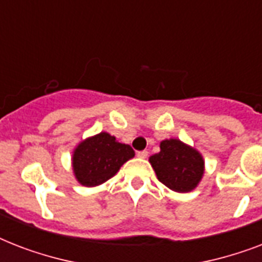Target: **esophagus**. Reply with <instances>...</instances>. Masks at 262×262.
Segmentation results:
<instances>
[{"label":"esophagus","mask_w":262,"mask_h":262,"mask_svg":"<svg viewBox=\"0 0 262 262\" xmlns=\"http://www.w3.org/2000/svg\"><path fill=\"white\" fill-rule=\"evenodd\" d=\"M137 156L141 158V159H145V158L148 156V151H139L137 152Z\"/></svg>","instance_id":"esophagus-1"}]
</instances>
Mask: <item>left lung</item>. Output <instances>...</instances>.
I'll return each mask as SVG.
<instances>
[{
    "instance_id": "obj_1",
    "label": "left lung",
    "mask_w": 262,
    "mask_h": 262,
    "mask_svg": "<svg viewBox=\"0 0 262 262\" xmlns=\"http://www.w3.org/2000/svg\"><path fill=\"white\" fill-rule=\"evenodd\" d=\"M149 163L160 182L178 193L195 189L204 174L201 154L178 139L163 140L160 152L149 158Z\"/></svg>"
}]
</instances>
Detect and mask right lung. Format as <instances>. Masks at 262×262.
Listing matches in <instances>:
<instances>
[{"label":"right lung","instance_id":"add662e5","mask_svg":"<svg viewBox=\"0 0 262 262\" xmlns=\"http://www.w3.org/2000/svg\"><path fill=\"white\" fill-rule=\"evenodd\" d=\"M133 156L135 151L130 145L118 143L114 136L102 132L83 140L75 148L72 167L79 183L94 187L114 177Z\"/></svg>","mask_w":262,"mask_h":262}]
</instances>
